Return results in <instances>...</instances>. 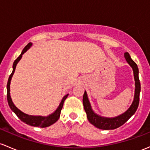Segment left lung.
<instances>
[{
	"label": "left lung",
	"instance_id": "8db88e82",
	"mask_svg": "<svg viewBox=\"0 0 150 150\" xmlns=\"http://www.w3.org/2000/svg\"><path fill=\"white\" fill-rule=\"evenodd\" d=\"M124 57H125L127 62L129 63V65L133 69L134 77L135 80V91L134 100L127 111H126L124 113L119 115V116H116V117H103V116L96 114L93 111L91 103H90L89 100L88 98L86 91H85L84 95H83V106H84V109L86 111V114H87L88 121H90L91 124H92L93 125L98 129L109 130V129H115L121 127L134 114L138 108L139 103V93L140 91H141V85H140V81L139 79V69L137 64L132 60L128 52L124 53Z\"/></svg>",
	"mask_w": 150,
	"mask_h": 150
}]
</instances>
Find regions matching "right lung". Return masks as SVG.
<instances>
[{
    "label": "right lung",
    "instance_id": "add662e5",
    "mask_svg": "<svg viewBox=\"0 0 150 150\" xmlns=\"http://www.w3.org/2000/svg\"><path fill=\"white\" fill-rule=\"evenodd\" d=\"M31 45H32V43L28 44V45L24 47V49H23V51H22L21 54L19 55V57H18L15 61H14L13 64V71L11 74L10 75V76H9L8 80V83H7V100L11 109L12 111L16 114V116L19 118V119H21V121H23V122L26 123V124H27L28 125L33 126V127H42V128H45V127H50V126H51L52 124H54V123L59 119V116H60L61 110H62V106H63V103H64L65 99L67 98L68 94H67V95H65L64 97H63V98L62 99V100H61L60 103H59V106H58V108H57L56 111H55L54 113H52V114L49 115V116H30V115L26 114V113H23L22 111H20L19 109H18V108L16 107V105H14L13 103L11 98V96H10L11 80L13 75L14 72H15L17 63L19 62V60L22 57V55L24 54V53L29 50Z\"/></svg>",
    "mask_w": 150,
    "mask_h": 150
}]
</instances>
